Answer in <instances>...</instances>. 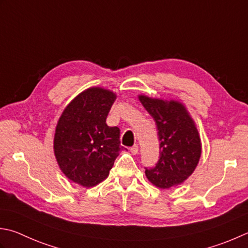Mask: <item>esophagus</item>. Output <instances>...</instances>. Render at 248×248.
I'll return each mask as SVG.
<instances>
[{
	"label": "esophagus",
	"instance_id": "esophagus-1",
	"mask_svg": "<svg viewBox=\"0 0 248 248\" xmlns=\"http://www.w3.org/2000/svg\"><path fill=\"white\" fill-rule=\"evenodd\" d=\"M130 152L132 153L133 155H137V154L139 153V146H138V145H137V144L133 145V146L130 148Z\"/></svg>",
	"mask_w": 248,
	"mask_h": 248
}]
</instances>
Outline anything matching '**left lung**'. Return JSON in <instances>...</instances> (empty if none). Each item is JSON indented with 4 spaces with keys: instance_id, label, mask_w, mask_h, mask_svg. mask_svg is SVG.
<instances>
[{
    "instance_id": "left-lung-1",
    "label": "left lung",
    "mask_w": 248,
    "mask_h": 248,
    "mask_svg": "<svg viewBox=\"0 0 248 248\" xmlns=\"http://www.w3.org/2000/svg\"><path fill=\"white\" fill-rule=\"evenodd\" d=\"M158 129L160 156L156 167L145 171L148 181L168 189L186 181L201 157V140L196 124L181 102L139 95Z\"/></svg>"
}]
</instances>
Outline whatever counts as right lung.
I'll return each mask as SVG.
<instances>
[{
  "label": "right lung",
  "instance_id": "1",
  "mask_svg": "<svg viewBox=\"0 0 248 248\" xmlns=\"http://www.w3.org/2000/svg\"><path fill=\"white\" fill-rule=\"evenodd\" d=\"M113 91L91 87L70 102L58 120L53 152L64 175L90 188L108 176L121 150L120 130L106 117L116 100Z\"/></svg>",
  "mask_w": 248,
  "mask_h": 248
}]
</instances>
